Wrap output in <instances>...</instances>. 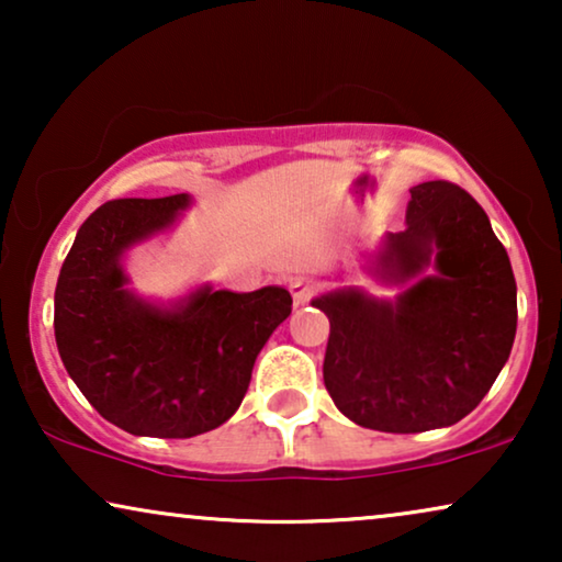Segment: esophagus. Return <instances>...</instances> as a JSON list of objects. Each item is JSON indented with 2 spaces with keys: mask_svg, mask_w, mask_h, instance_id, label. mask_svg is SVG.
<instances>
[{
  "mask_svg": "<svg viewBox=\"0 0 562 562\" xmlns=\"http://www.w3.org/2000/svg\"><path fill=\"white\" fill-rule=\"evenodd\" d=\"M289 289H291V296H294L296 306H304L314 294H317V283L310 279H294Z\"/></svg>",
  "mask_w": 562,
  "mask_h": 562,
  "instance_id": "1",
  "label": "esophagus"
}]
</instances>
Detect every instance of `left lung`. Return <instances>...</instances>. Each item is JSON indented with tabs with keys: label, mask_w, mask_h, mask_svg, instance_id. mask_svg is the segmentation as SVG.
Masks as SVG:
<instances>
[{
	"label": "left lung",
	"mask_w": 562,
	"mask_h": 562,
	"mask_svg": "<svg viewBox=\"0 0 562 562\" xmlns=\"http://www.w3.org/2000/svg\"><path fill=\"white\" fill-rule=\"evenodd\" d=\"M402 286L312 299L329 319L325 386L337 409L379 432L456 425L494 386L517 335V281L481 204L456 183L412 189L406 227L368 266Z\"/></svg>",
	"instance_id": "8db88e82"
}]
</instances>
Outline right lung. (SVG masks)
<instances>
[{"instance_id": "obj_1", "label": "right lung", "mask_w": 562, "mask_h": 562, "mask_svg": "<svg viewBox=\"0 0 562 562\" xmlns=\"http://www.w3.org/2000/svg\"><path fill=\"white\" fill-rule=\"evenodd\" d=\"M194 199H114L76 233L56 286V345L106 422L137 437H194L243 404L252 366L291 314L283 286L191 289L173 302L130 289L127 252L168 233Z\"/></svg>"}]
</instances>
